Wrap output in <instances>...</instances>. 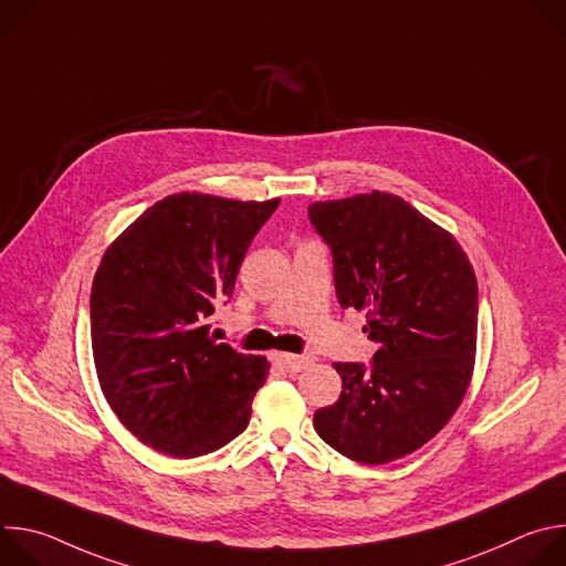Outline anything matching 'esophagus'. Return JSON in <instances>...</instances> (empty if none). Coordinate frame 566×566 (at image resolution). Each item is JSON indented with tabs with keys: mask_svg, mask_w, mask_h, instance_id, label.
I'll list each match as a JSON object with an SVG mask.
<instances>
[{
	"mask_svg": "<svg viewBox=\"0 0 566 566\" xmlns=\"http://www.w3.org/2000/svg\"><path fill=\"white\" fill-rule=\"evenodd\" d=\"M275 365L289 374H297L300 369H304L306 365L313 363V356L308 354H302V356H295V354H275Z\"/></svg>",
	"mask_w": 566,
	"mask_h": 566,
	"instance_id": "34e87169",
	"label": "esophagus"
}]
</instances>
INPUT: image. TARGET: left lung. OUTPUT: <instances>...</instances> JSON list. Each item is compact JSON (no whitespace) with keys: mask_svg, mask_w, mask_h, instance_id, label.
Here are the masks:
<instances>
[{"mask_svg":"<svg viewBox=\"0 0 566 566\" xmlns=\"http://www.w3.org/2000/svg\"><path fill=\"white\" fill-rule=\"evenodd\" d=\"M332 249L343 308H365L371 363H336L343 394L313 415L319 439L360 463L428 443L468 389L476 345V280L457 239L396 195L308 206Z\"/></svg>","mask_w":566,"mask_h":566,"instance_id":"left-lung-1","label":"left lung"}]
</instances>
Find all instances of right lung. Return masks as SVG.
Segmentation results:
<instances>
[{"mask_svg": "<svg viewBox=\"0 0 566 566\" xmlns=\"http://www.w3.org/2000/svg\"><path fill=\"white\" fill-rule=\"evenodd\" d=\"M277 206L172 195L107 249L90 302L94 363L112 410L145 446L192 459L247 430L269 363L217 343L208 317Z\"/></svg>", "mask_w": 566, "mask_h": 566, "instance_id": "1", "label": "right lung"}]
</instances>
